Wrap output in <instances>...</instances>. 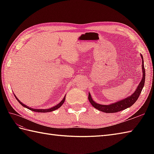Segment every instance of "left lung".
Listing matches in <instances>:
<instances>
[{
	"label": "left lung",
	"instance_id": "8db88e82",
	"mask_svg": "<svg viewBox=\"0 0 154 154\" xmlns=\"http://www.w3.org/2000/svg\"><path fill=\"white\" fill-rule=\"evenodd\" d=\"M141 57L142 58V61H143V57L142 55H141ZM142 71H143L142 79L141 81H140L139 85L138 87H137V89L134 91V93L131 96L128 97V98H126V99H124L122 100L118 101L117 103L109 104V105H103V104H97L94 102V101H93L92 98L91 97L90 93H89V97H88V99H89V102L91 103V104H92L93 106L100 111H103L104 112L114 113V112H119V111H121V110H123L124 109H127V108L132 106L133 104L136 103L137 99H138L140 94L142 91L143 85H144L146 71H145L144 65H143V62H142Z\"/></svg>",
	"mask_w": 154,
	"mask_h": 154
}]
</instances>
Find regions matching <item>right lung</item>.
Masks as SVG:
<instances>
[{
	"label": "right lung",
	"instance_id": "right-lung-1",
	"mask_svg": "<svg viewBox=\"0 0 154 154\" xmlns=\"http://www.w3.org/2000/svg\"><path fill=\"white\" fill-rule=\"evenodd\" d=\"M14 96H15V95H14ZM15 97H16V99L18 100L19 103L21 105H22L23 106H24V107H26V108H27V109H30V110H32V111H34V112H51V111H54V110H56V109H59V108H60V107L62 105V104H63V103L65 102V97L63 98V99L61 101V102L57 104V105L55 106H54V107H51V108H50V109H32V108L28 107V106H27L26 105H25V104H24L22 103H21L20 101V100L17 99V98H16V96H15Z\"/></svg>",
	"mask_w": 154,
	"mask_h": 154
}]
</instances>
